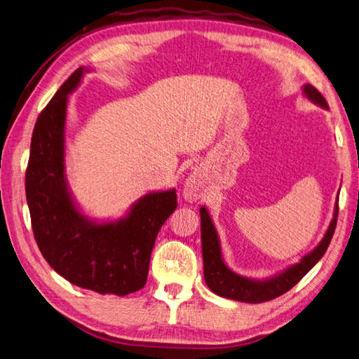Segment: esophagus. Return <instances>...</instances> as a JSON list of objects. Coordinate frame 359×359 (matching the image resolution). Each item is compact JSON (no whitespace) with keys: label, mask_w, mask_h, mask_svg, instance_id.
I'll return each instance as SVG.
<instances>
[{"label":"esophagus","mask_w":359,"mask_h":359,"mask_svg":"<svg viewBox=\"0 0 359 359\" xmlns=\"http://www.w3.org/2000/svg\"><path fill=\"white\" fill-rule=\"evenodd\" d=\"M184 194H185V199H187V201H189V202L196 201L197 197L201 196V189H199V179L194 177V175H193V177H189V179L187 180V184H185Z\"/></svg>","instance_id":"34e87169"}]
</instances>
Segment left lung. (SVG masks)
<instances>
[{
    "instance_id": "1",
    "label": "left lung",
    "mask_w": 359,
    "mask_h": 359,
    "mask_svg": "<svg viewBox=\"0 0 359 359\" xmlns=\"http://www.w3.org/2000/svg\"><path fill=\"white\" fill-rule=\"evenodd\" d=\"M304 93H306V95L311 102L321 104L324 108H329L325 98L315 86L306 85L304 86ZM201 220H202L201 231H202L203 276L211 292H215L219 296L228 297V299L248 302V304H259V302L271 301L274 297L287 293L288 290L293 288L297 282H299L311 269H313L319 259L324 256L327 247L330 245L334 228H337L338 205H337V210H334L332 224L329 226V230H327L321 243H319V245L311 251L310 255L304 257L299 264L290 266L287 271L279 274L276 278L266 279L262 282L242 278L239 274H236L228 269L222 261V256H220L217 233L205 207L201 208Z\"/></svg>"
}]
</instances>
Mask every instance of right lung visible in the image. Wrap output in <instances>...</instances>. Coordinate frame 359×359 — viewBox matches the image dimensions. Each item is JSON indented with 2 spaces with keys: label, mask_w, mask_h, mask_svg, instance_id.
I'll return each instance as SVG.
<instances>
[{
  "label": "right lung",
  "mask_w": 359,
  "mask_h": 359,
  "mask_svg": "<svg viewBox=\"0 0 359 359\" xmlns=\"http://www.w3.org/2000/svg\"><path fill=\"white\" fill-rule=\"evenodd\" d=\"M75 71L40 112L26 168V199L43 257L71 284L100 294L125 296L147 284L151 251L165 220L177 208L175 189L143 196L126 219L93 224L80 215L65 180L67 94Z\"/></svg>",
  "instance_id": "add662e5"
}]
</instances>
